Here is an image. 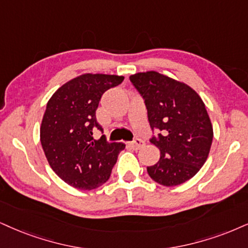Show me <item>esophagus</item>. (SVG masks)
Listing matches in <instances>:
<instances>
[{"instance_id":"obj_1","label":"esophagus","mask_w":248,"mask_h":248,"mask_svg":"<svg viewBox=\"0 0 248 248\" xmlns=\"http://www.w3.org/2000/svg\"><path fill=\"white\" fill-rule=\"evenodd\" d=\"M129 145H130L131 148L134 149V151H138V149L142 148L143 146H145V142H143L141 139L137 138V139H134L133 141H131V142L129 143Z\"/></svg>"}]
</instances>
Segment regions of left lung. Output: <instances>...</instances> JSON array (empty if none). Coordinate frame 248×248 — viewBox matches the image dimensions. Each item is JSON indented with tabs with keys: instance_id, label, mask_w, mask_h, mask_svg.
I'll use <instances>...</instances> for the list:
<instances>
[{
	"instance_id": "1",
	"label": "left lung",
	"mask_w": 248,
	"mask_h": 248,
	"mask_svg": "<svg viewBox=\"0 0 248 248\" xmlns=\"http://www.w3.org/2000/svg\"><path fill=\"white\" fill-rule=\"evenodd\" d=\"M145 100L152 130L151 142L160 149V160L147 167L151 178L163 186L191 179L208 157L213 125L202 99L187 84L156 71L130 77Z\"/></svg>"
}]
</instances>
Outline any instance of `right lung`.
Masks as SVG:
<instances>
[{"label":"right lung","mask_w":248,"mask_h":248,"mask_svg":"<svg viewBox=\"0 0 248 248\" xmlns=\"http://www.w3.org/2000/svg\"><path fill=\"white\" fill-rule=\"evenodd\" d=\"M124 80L123 76L84 73L51 95L40 126L48 163L61 179L78 189H93L109 179L125 145L94 139L102 131L95 111L101 96Z\"/></svg>","instance_id":"right-lung-1"}]
</instances>
